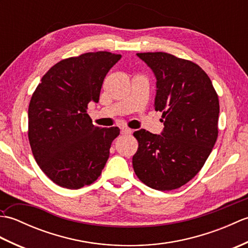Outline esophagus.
<instances>
[{"mask_svg":"<svg viewBox=\"0 0 248 248\" xmlns=\"http://www.w3.org/2000/svg\"><path fill=\"white\" fill-rule=\"evenodd\" d=\"M120 132H121V134H131L132 133V130L127 128V127H121Z\"/></svg>","mask_w":248,"mask_h":248,"instance_id":"1","label":"esophagus"}]
</instances>
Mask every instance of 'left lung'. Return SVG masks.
Returning <instances> with one entry per match:
<instances>
[{
	"label": "left lung",
	"instance_id": "left-lung-1",
	"mask_svg": "<svg viewBox=\"0 0 248 248\" xmlns=\"http://www.w3.org/2000/svg\"><path fill=\"white\" fill-rule=\"evenodd\" d=\"M156 78L155 110L162 112L160 135L140 129L133 133L139 149L133 168L141 182L171 191L202 170L218 134V96L207 73L195 62L165 52L138 53Z\"/></svg>",
	"mask_w": 248,
	"mask_h": 248
}]
</instances>
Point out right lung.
Returning a JSON list of instances; mask_svg holds the SVG:
<instances>
[{"label": "right lung", "mask_w": 248, "mask_h": 248, "mask_svg": "<svg viewBox=\"0 0 248 248\" xmlns=\"http://www.w3.org/2000/svg\"><path fill=\"white\" fill-rule=\"evenodd\" d=\"M120 59L99 51L62 60L50 68L31 96V152L57 186L81 188L101 175L120 130L94 127L86 109L88 103H98L104 78Z\"/></svg>", "instance_id": "1"}]
</instances>
